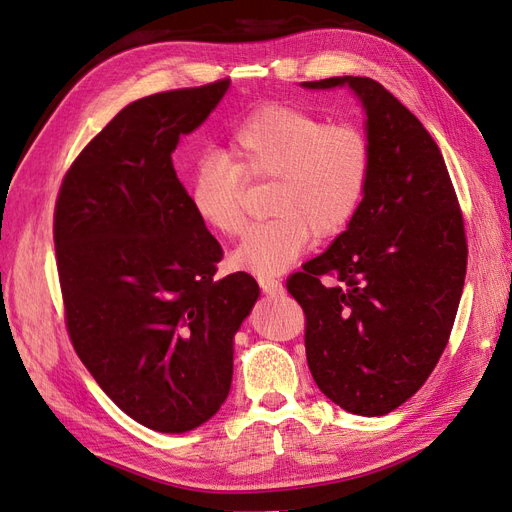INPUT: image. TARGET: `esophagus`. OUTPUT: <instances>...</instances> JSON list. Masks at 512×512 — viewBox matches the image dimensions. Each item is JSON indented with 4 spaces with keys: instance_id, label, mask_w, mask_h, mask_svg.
Here are the masks:
<instances>
[{
    "instance_id": "esophagus-1",
    "label": "esophagus",
    "mask_w": 512,
    "mask_h": 512,
    "mask_svg": "<svg viewBox=\"0 0 512 512\" xmlns=\"http://www.w3.org/2000/svg\"><path fill=\"white\" fill-rule=\"evenodd\" d=\"M257 283L263 289V293L276 295V293L283 291V283H280L278 278H272V276H257Z\"/></svg>"
}]
</instances>
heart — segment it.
<instances>
[{"label": "heart", "mask_w": 512, "mask_h": 512, "mask_svg": "<svg viewBox=\"0 0 512 512\" xmlns=\"http://www.w3.org/2000/svg\"><path fill=\"white\" fill-rule=\"evenodd\" d=\"M372 174V146L351 121H327L298 106H261L229 134L227 153L206 151L191 168V208L223 238H238L251 183L274 180V219L255 225L232 266L257 276L285 272L315 238L351 225Z\"/></svg>", "instance_id": "b5f03b06"}]
</instances>
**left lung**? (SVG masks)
<instances>
[{"label": "left lung", "instance_id": "obj_1", "mask_svg": "<svg viewBox=\"0 0 512 512\" xmlns=\"http://www.w3.org/2000/svg\"><path fill=\"white\" fill-rule=\"evenodd\" d=\"M302 85L357 93L372 174L346 232L291 274L287 291L304 310L319 389L353 415L381 417L423 387L449 342L468 263L464 217L438 144L381 82Z\"/></svg>", "mask_w": 512, "mask_h": 512}]
</instances>
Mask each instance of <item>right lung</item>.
Here are the masks:
<instances>
[{"mask_svg": "<svg viewBox=\"0 0 512 512\" xmlns=\"http://www.w3.org/2000/svg\"><path fill=\"white\" fill-rule=\"evenodd\" d=\"M229 78L129 104L65 172L57 272L74 351L108 398L163 434L206 423L234 374V334L259 298L246 272L214 278L221 244L191 208L172 153Z\"/></svg>", "mask_w": 512, "mask_h": 512, "instance_id": "add662e5", "label": "right lung"}]
</instances>
